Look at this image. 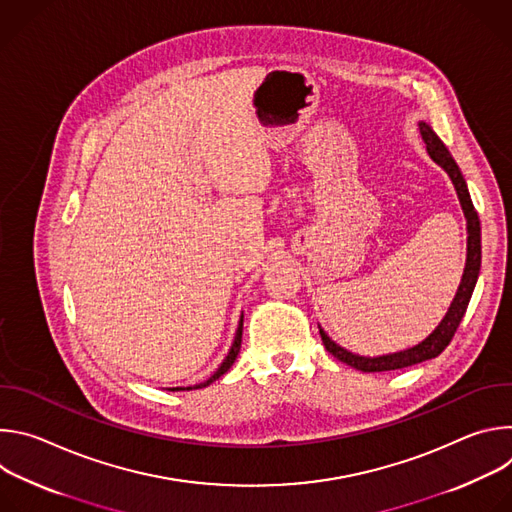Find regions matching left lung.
<instances>
[{
    "mask_svg": "<svg viewBox=\"0 0 512 512\" xmlns=\"http://www.w3.org/2000/svg\"><path fill=\"white\" fill-rule=\"evenodd\" d=\"M419 131H421V137L425 141V148H427L429 158L437 166L446 170V174L450 176V180H452V184L456 188L460 206L464 210L466 231H468L466 267H464L462 281L458 285L456 296H454L446 316L442 318V322L435 326V330L427 338H423L419 344H415L411 348H405V350H399V352H391V354H381V356H360V354H354V352L342 348L340 344H336L324 332V328L318 326L326 350L332 356H336L338 360L346 362L348 367H352L356 371H362V373H381V371L405 369V367H411V364H417V362H423V360L440 356L444 352V348L450 344V340L454 338V334H456V330H458V326H460V322H462V318L466 314V308H468L470 298H472V291H474L478 275H480V261H482L480 218H478V212H476V208L472 204L466 180H464L458 164L454 162L452 154L448 152V148L444 145V141L435 135V131L425 121H419Z\"/></svg>",
    "mask_w": 512,
    "mask_h": 512,
    "instance_id": "8db88e82",
    "label": "left lung"
}]
</instances>
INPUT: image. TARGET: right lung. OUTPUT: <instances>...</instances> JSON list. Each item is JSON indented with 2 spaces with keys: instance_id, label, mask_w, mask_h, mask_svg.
Returning a JSON list of instances; mask_svg holds the SVG:
<instances>
[{
  "instance_id": "obj_1",
  "label": "right lung",
  "mask_w": 512,
  "mask_h": 512,
  "mask_svg": "<svg viewBox=\"0 0 512 512\" xmlns=\"http://www.w3.org/2000/svg\"><path fill=\"white\" fill-rule=\"evenodd\" d=\"M241 338H243V316H241V320H239V328H237V334H235V340H233V346H231V350H229V354H227V358L221 362V367H218L216 371H214V375L212 377H208L204 383H198V385H194V387H174V389H170V391H190V389H202V387H208L210 383H214L216 379H221L231 367H233V362L237 360V354H239V350H241Z\"/></svg>"
}]
</instances>
